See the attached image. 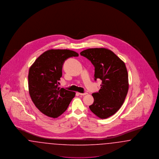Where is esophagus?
Wrapping results in <instances>:
<instances>
[{
    "label": "esophagus",
    "instance_id": "obj_1",
    "mask_svg": "<svg viewBox=\"0 0 159 159\" xmlns=\"http://www.w3.org/2000/svg\"><path fill=\"white\" fill-rule=\"evenodd\" d=\"M79 95H81V96H84V95H87L88 94V93H77Z\"/></svg>",
    "mask_w": 159,
    "mask_h": 159
}]
</instances>
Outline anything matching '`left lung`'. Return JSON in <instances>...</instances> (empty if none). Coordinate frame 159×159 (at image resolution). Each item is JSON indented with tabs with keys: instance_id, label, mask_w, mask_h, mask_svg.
<instances>
[{
	"instance_id": "8db88e82",
	"label": "left lung",
	"mask_w": 159,
	"mask_h": 159,
	"mask_svg": "<svg viewBox=\"0 0 159 159\" xmlns=\"http://www.w3.org/2000/svg\"><path fill=\"white\" fill-rule=\"evenodd\" d=\"M80 55L91 61L95 67V80H102L98 92L93 93L91 111L100 119L116 113L123 105L129 89L128 74L125 62L111 50L89 48Z\"/></svg>"
}]
</instances>
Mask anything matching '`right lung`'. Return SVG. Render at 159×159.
Here are the masks:
<instances>
[{
  "label": "right lung",
  "mask_w": 159,
  "mask_h": 159,
  "mask_svg": "<svg viewBox=\"0 0 159 159\" xmlns=\"http://www.w3.org/2000/svg\"><path fill=\"white\" fill-rule=\"evenodd\" d=\"M79 53L69 49H49L40 55L29 71V92L38 110L57 118L67 109L76 92L58 87L64 62Z\"/></svg>",
  "instance_id": "add662e5"
}]
</instances>
